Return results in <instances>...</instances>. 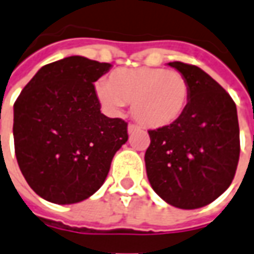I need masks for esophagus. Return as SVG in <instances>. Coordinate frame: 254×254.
Segmentation results:
<instances>
[{"label": "esophagus", "instance_id": "34e87169", "mask_svg": "<svg viewBox=\"0 0 254 254\" xmlns=\"http://www.w3.org/2000/svg\"><path fill=\"white\" fill-rule=\"evenodd\" d=\"M140 128V127H139V126H136V125H128V134H132V132H135V131H138V129Z\"/></svg>", "mask_w": 254, "mask_h": 254}]
</instances>
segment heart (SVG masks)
<instances>
[{"label":"heart","mask_w":254,"mask_h":254,"mask_svg":"<svg viewBox=\"0 0 254 254\" xmlns=\"http://www.w3.org/2000/svg\"><path fill=\"white\" fill-rule=\"evenodd\" d=\"M96 95L107 111L116 114L132 103V115L143 126L161 128L173 125L188 107L190 87L177 70L126 68L112 72L108 81L96 84Z\"/></svg>","instance_id":"b5f03b06"}]
</instances>
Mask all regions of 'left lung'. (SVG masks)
<instances>
[{"label":"left lung","instance_id":"8db88e82","mask_svg":"<svg viewBox=\"0 0 254 254\" xmlns=\"http://www.w3.org/2000/svg\"><path fill=\"white\" fill-rule=\"evenodd\" d=\"M169 65L188 80V107L173 125L148 131L144 162L154 191L171 206L190 210L217 199L233 181L240 158L237 108L201 68Z\"/></svg>","mask_w":254,"mask_h":254}]
</instances>
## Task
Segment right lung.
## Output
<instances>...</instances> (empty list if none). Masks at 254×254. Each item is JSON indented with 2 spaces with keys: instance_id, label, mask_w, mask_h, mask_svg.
<instances>
[{
  "instance_id": "add662e5",
  "label": "right lung",
  "mask_w": 254,
  "mask_h": 254,
  "mask_svg": "<svg viewBox=\"0 0 254 254\" xmlns=\"http://www.w3.org/2000/svg\"><path fill=\"white\" fill-rule=\"evenodd\" d=\"M110 68L65 57L40 68L14 103L20 170L33 191L52 203H77L98 191L128 139L125 120L100 112L93 83Z\"/></svg>"
}]
</instances>
